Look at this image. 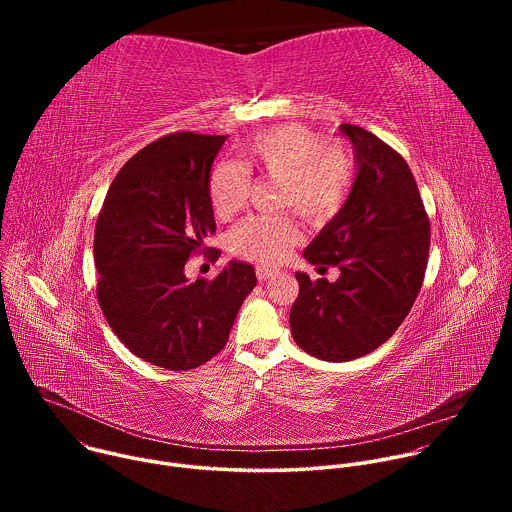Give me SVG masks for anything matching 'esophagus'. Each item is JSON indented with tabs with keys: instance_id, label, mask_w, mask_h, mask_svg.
I'll return each mask as SVG.
<instances>
[{
	"instance_id": "1",
	"label": "esophagus",
	"mask_w": 512,
	"mask_h": 512,
	"mask_svg": "<svg viewBox=\"0 0 512 512\" xmlns=\"http://www.w3.org/2000/svg\"><path fill=\"white\" fill-rule=\"evenodd\" d=\"M275 275H277V269H271L267 265H257V279L259 281H267V279H271Z\"/></svg>"
}]
</instances>
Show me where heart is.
<instances>
[{
    "mask_svg": "<svg viewBox=\"0 0 512 512\" xmlns=\"http://www.w3.org/2000/svg\"><path fill=\"white\" fill-rule=\"evenodd\" d=\"M241 156L243 166L221 162L210 172L208 198L218 218H231L245 206L247 172L277 180V206L294 208L312 225L330 223L350 200L356 178L352 154L306 125L271 127L245 141ZM298 241L300 229L289 214L249 216L231 235L237 255L267 265L281 263Z\"/></svg>",
    "mask_w": 512,
    "mask_h": 512,
    "instance_id": "obj_1",
    "label": "heart"
}]
</instances>
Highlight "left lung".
Listing matches in <instances>:
<instances>
[{"label":"left lung","instance_id":"8db88e82","mask_svg":"<svg viewBox=\"0 0 512 512\" xmlns=\"http://www.w3.org/2000/svg\"><path fill=\"white\" fill-rule=\"evenodd\" d=\"M340 129L354 145V188L304 251L320 269L338 267L340 277L330 283L296 273L300 294L289 312L298 346L328 362L360 358L395 334L429 257V218L407 162L367 129Z\"/></svg>","mask_w":512,"mask_h":512}]
</instances>
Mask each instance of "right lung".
Returning a JSON list of instances; mask_svg holds the SVG:
<instances>
[{
  "mask_svg": "<svg viewBox=\"0 0 512 512\" xmlns=\"http://www.w3.org/2000/svg\"><path fill=\"white\" fill-rule=\"evenodd\" d=\"M227 135L178 131L137 152L115 176L95 227L97 300L117 338L166 371H190L221 352L255 269L231 261L188 281L186 261L216 231L210 166ZM214 249L208 259L216 261Z\"/></svg>",
  "mask_w": 512,
  "mask_h": 512,
  "instance_id": "right-lung-1",
  "label": "right lung"
}]
</instances>
